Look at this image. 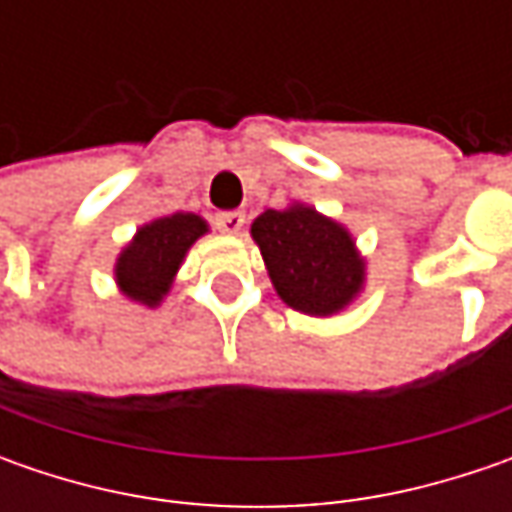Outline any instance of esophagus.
<instances>
[{
	"mask_svg": "<svg viewBox=\"0 0 512 512\" xmlns=\"http://www.w3.org/2000/svg\"><path fill=\"white\" fill-rule=\"evenodd\" d=\"M216 227L227 233V236H236V233H242V227H245V213L242 210H225V213H219L216 216Z\"/></svg>",
	"mask_w": 512,
	"mask_h": 512,
	"instance_id": "1",
	"label": "esophagus"
}]
</instances>
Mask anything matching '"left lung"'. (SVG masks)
Segmentation results:
<instances>
[{
	"mask_svg": "<svg viewBox=\"0 0 512 512\" xmlns=\"http://www.w3.org/2000/svg\"><path fill=\"white\" fill-rule=\"evenodd\" d=\"M250 236L287 307L327 319L362 296L367 259L353 233L313 205L290 202L282 210H265L253 219Z\"/></svg>",
	"mask_w": 512,
	"mask_h": 512,
	"instance_id": "left-lung-1",
	"label": "left lung"
}]
</instances>
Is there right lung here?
<instances>
[{"instance_id":"right-lung-1","label":"right lung","mask_w":512,"mask_h":512,"mask_svg":"<svg viewBox=\"0 0 512 512\" xmlns=\"http://www.w3.org/2000/svg\"><path fill=\"white\" fill-rule=\"evenodd\" d=\"M205 233H210L207 219L187 210L156 216L136 227L133 239L119 250L113 262V279L119 293L133 305L156 310L176 282L187 250Z\"/></svg>"}]
</instances>
